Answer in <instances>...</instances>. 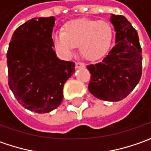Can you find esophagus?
Listing matches in <instances>:
<instances>
[{"instance_id":"34e87169","label":"esophagus","mask_w":151,"mask_h":151,"mask_svg":"<svg viewBox=\"0 0 151 151\" xmlns=\"http://www.w3.org/2000/svg\"><path fill=\"white\" fill-rule=\"evenodd\" d=\"M76 69H80V68H84L85 64L83 62H77L76 63Z\"/></svg>"}]
</instances>
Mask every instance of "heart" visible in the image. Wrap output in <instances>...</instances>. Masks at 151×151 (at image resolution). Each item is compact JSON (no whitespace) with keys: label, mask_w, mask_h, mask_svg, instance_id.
<instances>
[{"label":"heart","mask_w":151,"mask_h":151,"mask_svg":"<svg viewBox=\"0 0 151 151\" xmlns=\"http://www.w3.org/2000/svg\"><path fill=\"white\" fill-rule=\"evenodd\" d=\"M112 37L113 31L108 22L77 19L66 23L63 32L53 33V47L60 57L69 58L79 46L85 58L95 60L108 52Z\"/></svg>","instance_id":"1"}]
</instances>
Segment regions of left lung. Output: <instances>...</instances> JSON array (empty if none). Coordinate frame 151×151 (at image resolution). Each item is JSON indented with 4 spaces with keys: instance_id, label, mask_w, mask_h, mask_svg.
<instances>
[{
    "instance_id": "left-lung-1",
    "label": "left lung",
    "mask_w": 151,
    "mask_h": 151,
    "mask_svg": "<svg viewBox=\"0 0 151 151\" xmlns=\"http://www.w3.org/2000/svg\"><path fill=\"white\" fill-rule=\"evenodd\" d=\"M116 45L100 62L87 65L91 73L88 90L105 101L126 98L139 82L142 73V56L138 35L122 15L112 14Z\"/></svg>"
}]
</instances>
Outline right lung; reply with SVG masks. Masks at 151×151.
<instances>
[{
	"label": "right lung",
	"mask_w": 151,
	"mask_h": 151,
	"mask_svg": "<svg viewBox=\"0 0 151 151\" xmlns=\"http://www.w3.org/2000/svg\"><path fill=\"white\" fill-rule=\"evenodd\" d=\"M55 18H35L18 27L7 51L9 86L18 102L37 113L56 108L63 86L75 71V63L58 59L52 33Z\"/></svg>",
	"instance_id": "1"
}]
</instances>
